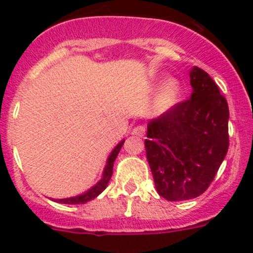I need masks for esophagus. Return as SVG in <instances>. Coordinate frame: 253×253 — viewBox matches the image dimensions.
Instances as JSON below:
<instances>
[{
	"label": "esophagus",
	"mask_w": 253,
	"mask_h": 253,
	"mask_svg": "<svg viewBox=\"0 0 253 253\" xmlns=\"http://www.w3.org/2000/svg\"><path fill=\"white\" fill-rule=\"evenodd\" d=\"M131 134H133V135H137V137L143 138L144 137V134H146V128H144V126H135V128L131 130Z\"/></svg>",
	"instance_id": "1"
}]
</instances>
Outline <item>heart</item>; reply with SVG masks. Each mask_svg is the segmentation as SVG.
<instances>
[{
	"label": "heart",
	"instance_id": "b5f03b06",
	"mask_svg": "<svg viewBox=\"0 0 253 253\" xmlns=\"http://www.w3.org/2000/svg\"><path fill=\"white\" fill-rule=\"evenodd\" d=\"M181 93V82L177 78L169 77L161 84L160 90L153 100L152 113L154 115H163L169 113L172 107L177 104Z\"/></svg>",
	"mask_w": 253,
	"mask_h": 253
}]
</instances>
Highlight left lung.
Returning a JSON list of instances; mask_svg holds the SVG:
<instances>
[{"instance_id":"left-lung-1","label":"left lung","mask_w":253,"mask_h":253,"mask_svg":"<svg viewBox=\"0 0 253 253\" xmlns=\"http://www.w3.org/2000/svg\"><path fill=\"white\" fill-rule=\"evenodd\" d=\"M189 76L191 97L149 122L144 142L156 190L169 202L202 195L229 146L227 100L202 68Z\"/></svg>"}]
</instances>
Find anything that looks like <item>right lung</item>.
I'll return each mask as SVG.
<instances>
[{
	"label": "right lung",
	"mask_w": 253,
	"mask_h": 253,
	"mask_svg": "<svg viewBox=\"0 0 253 253\" xmlns=\"http://www.w3.org/2000/svg\"><path fill=\"white\" fill-rule=\"evenodd\" d=\"M124 140H120L114 149L111 151V153L109 154V157L106 160V165L104 167V171H102V176H101V180L99 182H96L92 187L84 191V193L80 194V195H76V196H71V198H64V199H51L53 202L55 203H59V204H84V203L90 202V200H93L95 198L100 195V194L106 189L107 184H109V181H110L111 175H113V167H114V162L116 160V156L118 153L120 152L122 149L123 144H124Z\"/></svg>",
	"instance_id": "add662e5"
}]
</instances>
